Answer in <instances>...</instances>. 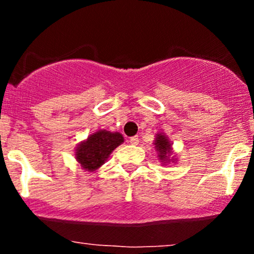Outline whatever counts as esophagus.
Returning <instances> with one entry per match:
<instances>
[{
	"label": "esophagus",
	"instance_id": "obj_1",
	"mask_svg": "<svg viewBox=\"0 0 254 254\" xmlns=\"http://www.w3.org/2000/svg\"><path fill=\"white\" fill-rule=\"evenodd\" d=\"M127 142H129V143L132 144V145H137V144H138V137H137V136L130 137V138L127 139Z\"/></svg>",
	"mask_w": 254,
	"mask_h": 254
}]
</instances>
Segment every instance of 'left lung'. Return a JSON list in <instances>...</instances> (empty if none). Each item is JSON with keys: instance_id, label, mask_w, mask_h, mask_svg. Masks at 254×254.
I'll list each match as a JSON object with an SVG mask.
<instances>
[{"instance_id": "1", "label": "left lung", "mask_w": 254, "mask_h": 254, "mask_svg": "<svg viewBox=\"0 0 254 254\" xmlns=\"http://www.w3.org/2000/svg\"><path fill=\"white\" fill-rule=\"evenodd\" d=\"M154 145H155L157 157L162 164L167 165L170 162H177L176 155H173V149H172V142L164 132L156 133Z\"/></svg>"}]
</instances>
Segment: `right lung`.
<instances>
[{
    "instance_id": "obj_1",
    "label": "right lung",
    "mask_w": 254,
    "mask_h": 254,
    "mask_svg": "<svg viewBox=\"0 0 254 254\" xmlns=\"http://www.w3.org/2000/svg\"><path fill=\"white\" fill-rule=\"evenodd\" d=\"M124 142L121 132L98 130L77 144L75 159L84 171L94 172L105 164L113 150Z\"/></svg>"
}]
</instances>
